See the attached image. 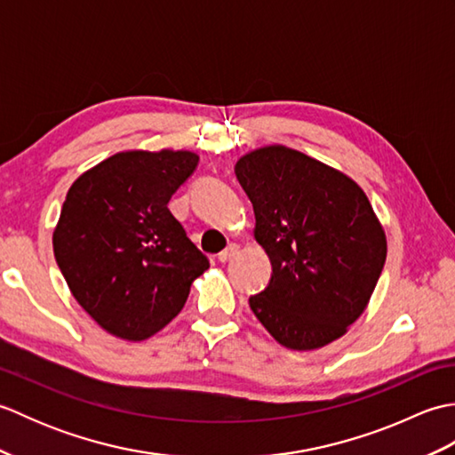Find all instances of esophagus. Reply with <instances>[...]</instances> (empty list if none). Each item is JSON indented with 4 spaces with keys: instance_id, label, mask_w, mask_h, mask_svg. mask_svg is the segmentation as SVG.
I'll return each instance as SVG.
<instances>
[{
    "instance_id": "obj_1",
    "label": "esophagus",
    "mask_w": 455,
    "mask_h": 455,
    "mask_svg": "<svg viewBox=\"0 0 455 455\" xmlns=\"http://www.w3.org/2000/svg\"><path fill=\"white\" fill-rule=\"evenodd\" d=\"M236 254H238V246H236V244H228V246L219 254V259H220V262H228V259L235 258Z\"/></svg>"
}]
</instances>
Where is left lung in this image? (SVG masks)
Listing matches in <instances>:
<instances>
[{"label": "left lung", "instance_id": "left-lung-1", "mask_svg": "<svg viewBox=\"0 0 455 455\" xmlns=\"http://www.w3.org/2000/svg\"><path fill=\"white\" fill-rule=\"evenodd\" d=\"M235 173L254 207V238L272 279L250 308L289 350L342 338L367 308L387 258V236L357 183L283 144L243 154Z\"/></svg>", "mask_w": 455, "mask_h": 455}]
</instances>
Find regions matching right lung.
<instances>
[{
  "mask_svg": "<svg viewBox=\"0 0 455 455\" xmlns=\"http://www.w3.org/2000/svg\"><path fill=\"white\" fill-rule=\"evenodd\" d=\"M197 162L191 150H124L66 193L56 264L84 311L121 340H147L170 324L209 267L168 209Z\"/></svg>",
  "mask_w": 455,
  "mask_h": 455,
  "instance_id": "add662e5",
  "label": "right lung"
}]
</instances>
